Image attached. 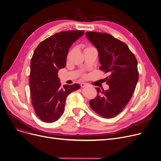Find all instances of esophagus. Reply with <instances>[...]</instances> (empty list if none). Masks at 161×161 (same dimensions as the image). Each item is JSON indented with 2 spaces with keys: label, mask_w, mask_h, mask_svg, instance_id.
I'll return each instance as SVG.
<instances>
[{
  "label": "esophagus",
  "mask_w": 161,
  "mask_h": 161,
  "mask_svg": "<svg viewBox=\"0 0 161 161\" xmlns=\"http://www.w3.org/2000/svg\"><path fill=\"white\" fill-rule=\"evenodd\" d=\"M80 86H81L82 88H84V87L88 86V85H87V84H86V83L82 82V83H80Z\"/></svg>",
  "instance_id": "obj_1"
}]
</instances>
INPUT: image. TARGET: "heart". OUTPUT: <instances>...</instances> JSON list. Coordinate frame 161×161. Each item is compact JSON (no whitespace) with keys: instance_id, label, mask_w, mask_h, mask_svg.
Here are the masks:
<instances>
[{"instance_id":"heart-1","label":"heart","mask_w":161,"mask_h":161,"mask_svg":"<svg viewBox=\"0 0 161 161\" xmlns=\"http://www.w3.org/2000/svg\"><path fill=\"white\" fill-rule=\"evenodd\" d=\"M90 47H87V48H86V49H88V48H90Z\"/></svg>"}]
</instances>
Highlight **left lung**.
Listing matches in <instances>:
<instances>
[{
    "label": "left lung",
    "instance_id": "8db88e82",
    "mask_svg": "<svg viewBox=\"0 0 161 161\" xmlns=\"http://www.w3.org/2000/svg\"><path fill=\"white\" fill-rule=\"evenodd\" d=\"M86 36L99 53L100 70L110 75L105 78L109 86L90 101L93 110L101 116L111 118L125 108L131 98L138 80V62L134 54L123 42L109 34L86 32Z\"/></svg>",
    "mask_w": 161,
    "mask_h": 161
}]
</instances>
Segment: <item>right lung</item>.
Returning <instances> with one entry per match:
<instances>
[{"label":"right lung","mask_w":161,"mask_h":161,"mask_svg":"<svg viewBox=\"0 0 161 161\" xmlns=\"http://www.w3.org/2000/svg\"><path fill=\"white\" fill-rule=\"evenodd\" d=\"M84 33V31L56 33L42 42L34 51L31 62V95L36 114L43 121H57L64 112L66 97L80 88L79 84L61 87L58 72L65 67L70 47Z\"/></svg>","instance_id":"1"}]
</instances>
